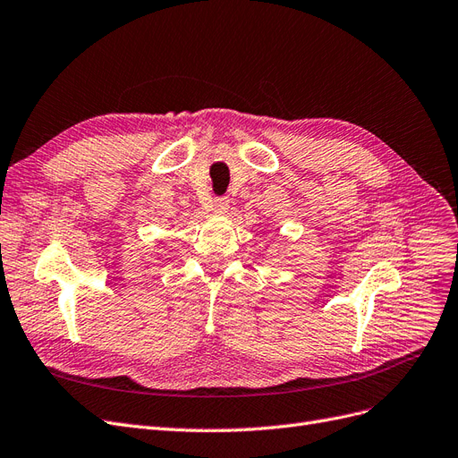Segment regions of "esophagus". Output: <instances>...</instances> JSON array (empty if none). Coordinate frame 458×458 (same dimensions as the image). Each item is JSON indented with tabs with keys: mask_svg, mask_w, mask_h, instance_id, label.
<instances>
[{
	"mask_svg": "<svg viewBox=\"0 0 458 458\" xmlns=\"http://www.w3.org/2000/svg\"><path fill=\"white\" fill-rule=\"evenodd\" d=\"M228 208H230V199L228 198H216L213 201V211L216 215H226L228 213Z\"/></svg>",
	"mask_w": 458,
	"mask_h": 458,
	"instance_id": "esophagus-1",
	"label": "esophagus"
}]
</instances>
